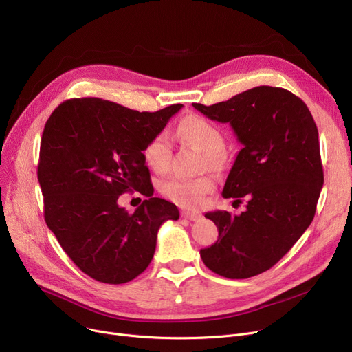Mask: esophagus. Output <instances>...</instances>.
I'll return each instance as SVG.
<instances>
[{
	"label": "esophagus",
	"mask_w": 352,
	"mask_h": 352,
	"mask_svg": "<svg viewBox=\"0 0 352 352\" xmlns=\"http://www.w3.org/2000/svg\"><path fill=\"white\" fill-rule=\"evenodd\" d=\"M181 217L190 220V221H197L201 219V214L200 212H192V211H181Z\"/></svg>",
	"instance_id": "obj_1"
}]
</instances>
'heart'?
Wrapping results in <instances>:
<instances>
[{"label": "heart", "instance_id": "b5f03b06", "mask_svg": "<svg viewBox=\"0 0 352 352\" xmlns=\"http://www.w3.org/2000/svg\"><path fill=\"white\" fill-rule=\"evenodd\" d=\"M178 136L204 152L208 161L217 160V151L223 146V133L217 125L200 115H188L179 122ZM145 164L155 173H165L170 168L171 146L166 133L161 132L152 136L142 149ZM214 188V181L210 177L187 178L174 175L165 179L161 186V192L184 208L200 207L204 195Z\"/></svg>", "mask_w": 352, "mask_h": 352}]
</instances>
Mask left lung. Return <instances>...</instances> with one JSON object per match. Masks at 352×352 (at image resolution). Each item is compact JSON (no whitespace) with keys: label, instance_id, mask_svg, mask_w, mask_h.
Listing matches in <instances>:
<instances>
[{"label":"left lung","instance_id":"8db88e82","mask_svg":"<svg viewBox=\"0 0 352 352\" xmlns=\"http://www.w3.org/2000/svg\"><path fill=\"white\" fill-rule=\"evenodd\" d=\"M230 124L243 148L223 188L246 211L207 212L219 239L200 254L228 279H248L276 265L314 220L324 186L318 128L305 102L282 87L257 86L211 106L192 103Z\"/></svg>","mask_w":352,"mask_h":352}]
</instances>
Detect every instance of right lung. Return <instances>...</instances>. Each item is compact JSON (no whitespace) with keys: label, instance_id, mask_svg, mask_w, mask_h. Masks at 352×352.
I'll return each instance as SVG.
<instances>
[{"label":"right lung","instance_id":"add662e5","mask_svg":"<svg viewBox=\"0 0 352 352\" xmlns=\"http://www.w3.org/2000/svg\"><path fill=\"white\" fill-rule=\"evenodd\" d=\"M182 108L138 112L99 98L60 103L45 122L37 177L44 220L73 263L98 282L120 285L148 267L157 233L178 208L154 197L142 149ZM138 190L148 201L132 214L117 198Z\"/></svg>","mask_w":352,"mask_h":352}]
</instances>
